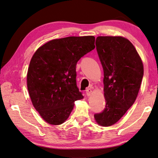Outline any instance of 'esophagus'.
<instances>
[{
    "instance_id": "34e87169",
    "label": "esophagus",
    "mask_w": 158,
    "mask_h": 158,
    "mask_svg": "<svg viewBox=\"0 0 158 158\" xmlns=\"http://www.w3.org/2000/svg\"><path fill=\"white\" fill-rule=\"evenodd\" d=\"M91 93H92V90L91 89H90V88L86 89V95H87V96L91 95Z\"/></svg>"
}]
</instances>
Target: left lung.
I'll return each mask as SVG.
<instances>
[{"mask_svg":"<svg viewBox=\"0 0 158 158\" xmlns=\"http://www.w3.org/2000/svg\"><path fill=\"white\" fill-rule=\"evenodd\" d=\"M95 46L104 70L106 106L94 117L99 125L108 127L117 123L133 105L144 69L136 48L127 39L99 36Z\"/></svg>","mask_w":158,"mask_h":158,"instance_id":"obj_1","label":"left lung"}]
</instances>
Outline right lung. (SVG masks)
Masks as SVG:
<instances>
[{
  "instance_id": "obj_1",
  "label": "right lung",
  "mask_w": 158,
  "mask_h": 158,
  "mask_svg": "<svg viewBox=\"0 0 158 158\" xmlns=\"http://www.w3.org/2000/svg\"><path fill=\"white\" fill-rule=\"evenodd\" d=\"M95 48V37H68L48 41L35 52L27 87L33 106L47 123H64L74 102L83 98L77 86L76 66Z\"/></svg>"
}]
</instances>
